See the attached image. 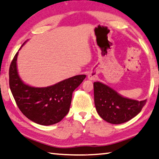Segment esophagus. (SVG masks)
I'll list each match as a JSON object with an SVG mask.
<instances>
[{
    "label": "esophagus",
    "instance_id": "esophagus-1",
    "mask_svg": "<svg viewBox=\"0 0 159 159\" xmlns=\"http://www.w3.org/2000/svg\"><path fill=\"white\" fill-rule=\"evenodd\" d=\"M96 78H97V76H96V74L94 73L93 72H90L89 74H88V79L89 80H94L96 79Z\"/></svg>",
    "mask_w": 159,
    "mask_h": 159
}]
</instances>
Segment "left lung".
<instances>
[{
    "label": "left lung",
    "mask_w": 159,
    "mask_h": 159,
    "mask_svg": "<svg viewBox=\"0 0 159 159\" xmlns=\"http://www.w3.org/2000/svg\"><path fill=\"white\" fill-rule=\"evenodd\" d=\"M94 103L102 119L111 124H121L131 120L141 111L147 100L125 98L107 85L94 83Z\"/></svg>",
    "instance_id": "obj_1"
}]
</instances>
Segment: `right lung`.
I'll list each match as a JSON object with an SVG mask.
<instances>
[{
  "mask_svg": "<svg viewBox=\"0 0 159 159\" xmlns=\"http://www.w3.org/2000/svg\"><path fill=\"white\" fill-rule=\"evenodd\" d=\"M18 52L9 66V88L18 108L27 119L39 125H50L60 122L69 112L73 92L86 76L77 75L54 85L34 88L25 84L18 75Z\"/></svg>",
  "mask_w": 159,
  "mask_h": 159,
  "instance_id": "right-lung-1",
  "label": "right lung"
}]
</instances>
